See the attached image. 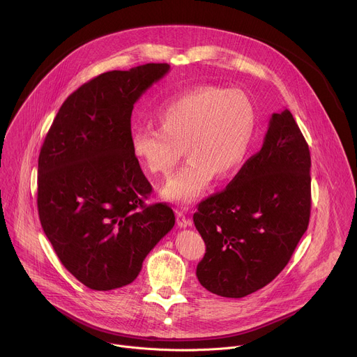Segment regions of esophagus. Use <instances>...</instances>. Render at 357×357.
Wrapping results in <instances>:
<instances>
[{
    "label": "esophagus",
    "mask_w": 357,
    "mask_h": 357,
    "mask_svg": "<svg viewBox=\"0 0 357 357\" xmlns=\"http://www.w3.org/2000/svg\"><path fill=\"white\" fill-rule=\"evenodd\" d=\"M176 222H178V226H179L181 229H185V227H188V226L192 225V220L188 219V218L185 216V213L181 212V211L176 212Z\"/></svg>",
    "instance_id": "34e87169"
}]
</instances>
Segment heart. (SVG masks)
Returning a JSON list of instances; mask_svg holds the SVG:
<instances>
[{
  "label": "heart",
  "instance_id": "b5f03b06",
  "mask_svg": "<svg viewBox=\"0 0 357 357\" xmlns=\"http://www.w3.org/2000/svg\"><path fill=\"white\" fill-rule=\"evenodd\" d=\"M160 130L135 127L130 134L134 158L151 176H165L182 148L186 164L172 175L161 196L192 205L213 178L233 175L244 162L257 128V107L240 89L195 86L168 98L157 112Z\"/></svg>",
  "mask_w": 357,
  "mask_h": 357
}]
</instances>
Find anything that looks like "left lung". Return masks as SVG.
I'll return each instance as SVG.
<instances>
[{
  "mask_svg": "<svg viewBox=\"0 0 357 357\" xmlns=\"http://www.w3.org/2000/svg\"><path fill=\"white\" fill-rule=\"evenodd\" d=\"M310 171V148L291 112L274 113L261 149L193 215L206 244L196 268L202 287L243 298L284 270L308 229Z\"/></svg>",
  "mask_w": 357,
  "mask_h": 357,
  "instance_id": "1",
  "label": "left lung"
}]
</instances>
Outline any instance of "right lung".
<instances>
[{"label":"right lung","mask_w":357,"mask_h":357,"mask_svg":"<svg viewBox=\"0 0 357 357\" xmlns=\"http://www.w3.org/2000/svg\"><path fill=\"white\" fill-rule=\"evenodd\" d=\"M168 72V63H146L98 75L65 100L40 148L42 229L90 289L131 284L175 225L167 203H144L152 186L130 148L135 101Z\"/></svg>","instance_id":"obj_1"}]
</instances>
